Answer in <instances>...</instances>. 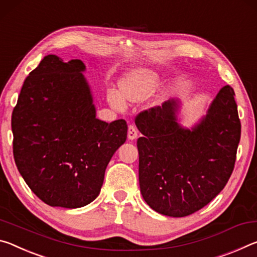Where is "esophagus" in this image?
Masks as SVG:
<instances>
[{"mask_svg": "<svg viewBox=\"0 0 257 257\" xmlns=\"http://www.w3.org/2000/svg\"><path fill=\"white\" fill-rule=\"evenodd\" d=\"M138 137V131L134 125H128V130H127V138L130 140H136Z\"/></svg>", "mask_w": 257, "mask_h": 257, "instance_id": "34e87169", "label": "esophagus"}]
</instances>
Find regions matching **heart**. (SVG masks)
Masks as SVG:
<instances>
[{
	"instance_id": "heart-1",
	"label": "heart",
	"mask_w": 257,
	"mask_h": 257,
	"mask_svg": "<svg viewBox=\"0 0 257 257\" xmlns=\"http://www.w3.org/2000/svg\"><path fill=\"white\" fill-rule=\"evenodd\" d=\"M159 85L156 71L149 68L133 71L120 85V91L112 87L108 91V101L113 108L124 109L125 99L128 101H142L154 93Z\"/></svg>"
}]
</instances>
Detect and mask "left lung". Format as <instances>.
Returning a JSON list of instances; mask_svg holds the SVG:
<instances>
[{"instance_id":"left-lung-1","label":"left lung","mask_w":257,"mask_h":257,"mask_svg":"<svg viewBox=\"0 0 257 257\" xmlns=\"http://www.w3.org/2000/svg\"><path fill=\"white\" fill-rule=\"evenodd\" d=\"M181 99H171L137 117L139 183L154 211L183 217L220 193L233 171L241 125L234 91H218L205 115L190 127L181 124Z\"/></svg>"}]
</instances>
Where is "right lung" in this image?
<instances>
[{"label":"right lung","mask_w":257,"mask_h":257,"mask_svg":"<svg viewBox=\"0 0 257 257\" xmlns=\"http://www.w3.org/2000/svg\"><path fill=\"white\" fill-rule=\"evenodd\" d=\"M86 67L49 54L25 79L12 112L14 156L32 191L50 206L78 208L99 196L127 125L96 118Z\"/></svg>","instance_id":"right-lung-1"}]
</instances>
